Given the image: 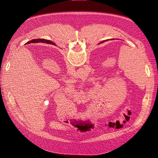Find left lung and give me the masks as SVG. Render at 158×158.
Wrapping results in <instances>:
<instances>
[{"mask_svg": "<svg viewBox=\"0 0 158 158\" xmlns=\"http://www.w3.org/2000/svg\"><path fill=\"white\" fill-rule=\"evenodd\" d=\"M114 39H107L106 40H103L102 42H106V41H107V40H114Z\"/></svg>", "mask_w": 158, "mask_h": 158, "instance_id": "1", "label": "left lung"}]
</instances>
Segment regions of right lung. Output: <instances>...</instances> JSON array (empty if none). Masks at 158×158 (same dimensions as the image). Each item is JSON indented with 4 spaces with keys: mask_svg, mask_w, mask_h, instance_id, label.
Listing matches in <instances>:
<instances>
[{
    "mask_svg": "<svg viewBox=\"0 0 158 158\" xmlns=\"http://www.w3.org/2000/svg\"><path fill=\"white\" fill-rule=\"evenodd\" d=\"M34 42H42V43H46V44H54L56 45L54 42H52V41H50L49 40H46V39H33L32 40H30L29 42H27L26 44H30V43H34Z\"/></svg>",
    "mask_w": 158,
    "mask_h": 158,
    "instance_id": "obj_1",
    "label": "right lung"
}]
</instances>
